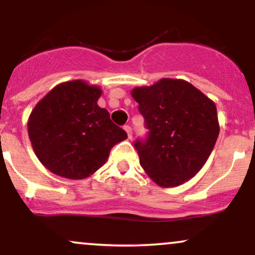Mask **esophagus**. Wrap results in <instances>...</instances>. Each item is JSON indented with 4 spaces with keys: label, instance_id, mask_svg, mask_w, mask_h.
<instances>
[{
    "label": "esophagus",
    "instance_id": "1",
    "mask_svg": "<svg viewBox=\"0 0 255 255\" xmlns=\"http://www.w3.org/2000/svg\"><path fill=\"white\" fill-rule=\"evenodd\" d=\"M124 129H125L126 131H127L128 137H129V139H131V136H133V131H131V128L129 127V126H125Z\"/></svg>",
    "mask_w": 255,
    "mask_h": 255
}]
</instances>
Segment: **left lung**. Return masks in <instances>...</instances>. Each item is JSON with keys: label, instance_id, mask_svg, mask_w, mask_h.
I'll list each match as a JSON object with an SVG mask.
<instances>
[{"label": "left lung", "instance_id": "left-lung-1", "mask_svg": "<svg viewBox=\"0 0 255 255\" xmlns=\"http://www.w3.org/2000/svg\"><path fill=\"white\" fill-rule=\"evenodd\" d=\"M131 97L148 129L134 147L140 165L160 187H176L198 174L219 134L216 104L188 81L162 79L135 87Z\"/></svg>", "mask_w": 255, "mask_h": 255}]
</instances>
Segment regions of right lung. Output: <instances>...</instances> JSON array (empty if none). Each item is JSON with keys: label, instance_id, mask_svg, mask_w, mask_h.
Listing matches in <instances>:
<instances>
[{"label": "right lung", "instance_id": "add662e5", "mask_svg": "<svg viewBox=\"0 0 255 255\" xmlns=\"http://www.w3.org/2000/svg\"><path fill=\"white\" fill-rule=\"evenodd\" d=\"M102 90L83 80L55 86L28 118V136L40 163L61 177H89L107 162L110 150L127 139L98 107Z\"/></svg>", "mask_w": 255, "mask_h": 255}]
</instances>
